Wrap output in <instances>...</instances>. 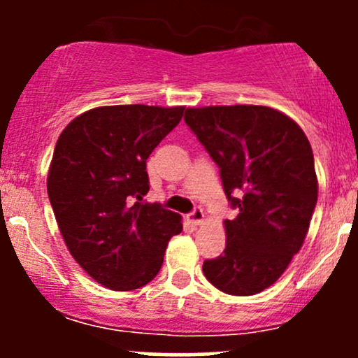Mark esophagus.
<instances>
[{
    "instance_id": "1",
    "label": "esophagus",
    "mask_w": 358,
    "mask_h": 358,
    "mask_svg": "<svg viewBox=\"0 0 358 358\" xmlns=\"http://www.w3.org/2000/svg\"><path fill=\"white\" fill-rule=\"evenodd\" d=\"M203 210L200 207H196V208H193V212L192 213H188V220L192 222V224H195V225H200L203 222Z\"/></svg>"
}]
</instances>
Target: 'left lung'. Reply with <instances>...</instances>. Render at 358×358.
<instances>
[{
	"label": "left lung",
	"mask_w": 358,
	"mask_h": 358,
	"mask_svg": "<svg viewBox=\"0 0 358 358\" xmlns=\"http://www.w3.org/2000/svg\"><path fill=\"white\" fill-rule=\"evenodd\" d=\"M185 122L239 208L224 222V254L203 262L205 278L234 296L261 293L281 278L310 229L318 200L310 141L293 119L268 106L188 108Z\"/></svg>",
	"instance_id": "obj_1"
}]
</instances>
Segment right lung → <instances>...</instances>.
<instances>
[{
    "label": "right lung",
    "mask_w": 358,
    "mask_h": 358,
    "mask_svg": "<svg viewBox=\"0 0 358 358\" xmlns=\"http://www.w3.org/2000/svg\"><path fill=\"white\" fill-rule=\"evenodd\" d=\"M183 106L127 104L85 110L62 131L47 190L69 252L114 291L148 285L163 264L182 217L145 203L146 159L182 121Z\"/></svg>",
    "instance_id": "1"
}]
</instances>
